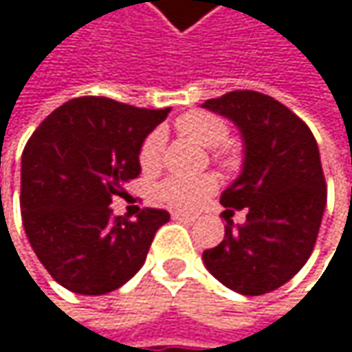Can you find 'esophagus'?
I'll list each match as a JSON object with an SVG mask.
<instances>
[{"label":"esophagus","instance_id":"esophagus-1","mask_svg":"<svg viewBox=\"0 0 352 352\" xmlns=\"http://www.w3.org/2000/svg\"><path fill=\"white\" fill-rule=\"evenodd\" d=\"M173 220H177V222H193L195 220V216H191V214H181V212H173Z\"/></svg>","mask_w":352,"mask_h":352}]
</instances>
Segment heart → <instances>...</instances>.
<instances>
[{
	"label": "heart",
	"mask_w": 352,
	"mask_h": 352,
	"mask_svg": "<svg viewBox=\"0 0 352 352\" xmlns=\"http://www.w3.org/2000/svg\"><path fill=\"white\" fill-rule=\"evenodd\" d=\"M179 132L191 136L204 146H210L214 153V159L222 163L224 167H234L239 163V155L224 146V142L230 136V126L224 118L212 111L195 109L177 120ZM165 148V134L163 130H153L140 144L138 151V163L142 171H155L161 165ZM216 177L214 175H171L159 183L157 197L175 208V210H193L197 208L214 189H216Z\"/></svg>",
	"instance_id": "heart-1"
}]
</instances>
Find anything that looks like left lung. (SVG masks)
I'll use <instances>...</instances> for the list:
<instances>
[{"label": "left lung", "instance_id": "left-lung-1", "mask_svg": "<svg viewBox=\"0 0 352 352\" xmlns=\"http://www.w3.org/2000/svg\"><path fill=\"white\" fill-rule=\"evenodd\" d=\"M206 109L236 124L245 140L241 175L224 189V241L204 250L208 271L243 296L287 283L310 258L326 208V181L312 130L289 107L258 91H230ZM247 222L234 227V209Z\"/></svg>", "mask_w": 352, "mask_h": 352}]
</instances>
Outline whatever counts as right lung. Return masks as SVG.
Listing matches in <instances>:
<instances>
[{
    "label": "right lung",
    "instance_id": "obj_1",
    "mask_svg": "<svg viewBox=\"0 0 352 352\" xmlns=\"http://www.w3.org/2000/svg\"><path fill=\"white\" fill-rule=\"evenodd\" d=\"M165 109L75 98L34 130L22 153V222L38 261L73 294L104 296L132 279L169 212L146 208L136 220L109 204L140 175L142 140Z\"/></svg>",
    "mask_w": 352,
    "mask_h": 352
}]
</instances>
